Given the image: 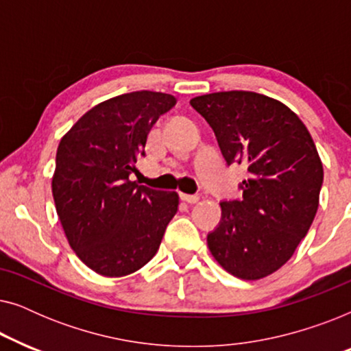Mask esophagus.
I'll return each instance as SVG.
<instances>
[{
    "mask_svg": "<svg viewBox=\"0 0 351 351\" xmlns=\"http://www.w3.org/2000/svg\"><path fill=\"white\" fill-rule=\"evenodd\" d=\"M180 198L184 199V201H186V203L195 204V203H198V201H199V195H186V193H182Z\"/></svg>",
    "mask_w": 351,
    "mask_h": 351,
    "instance_id": "obj_1",
    "label": "esophagus"
}]
</instances>
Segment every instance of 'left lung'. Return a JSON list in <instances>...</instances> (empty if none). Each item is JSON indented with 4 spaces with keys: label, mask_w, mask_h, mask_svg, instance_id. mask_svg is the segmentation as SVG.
Listing matches in <instances>:
<instances>
[{
    "label": "left lung",
    "mask_w": 351,
    "mask_h": 351,
    "mask_svg": "<svg viewBox=\"0 0 351 351\" xmlns=\"http://www.w3.org/2000/svg\"><path fill=\"white\" fill-rule=\"evenodd\" d=\"M190 105L213 128L227 165L244 162L249 171L241 198L220 201L209 251L241 280L271 275L292 257L318 210L323 165L313 138L291 108L257 93L206 94Z\"/></svg>",
    "instance_id": "obj_1"
}]
</instances>
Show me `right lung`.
<instances>
[{
  "label": "right lung",
  "instance_id": "1",
  "mask_svg": "<svg viewBox=\"0 0 351 351\" xmlns=\"http://www.w3.org/2000/svg\"><path fill=\"white\" fill-rule=\"evenodd\" d=\"M174 105L153 90L118 95L84 113L59 143L57 215L76 256L99 275L126 276L150 262L177 213L176 191L129 180L153 124Z\"/></svg>",
  "mask_w": 351,
  "mask_h": 351
}]
</instances>
